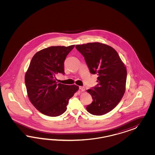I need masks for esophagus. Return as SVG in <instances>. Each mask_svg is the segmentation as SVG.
Returning a JSON list of instances; mask_svg holds the SVG:
<instances>
[{
    "label": "esophagus",
    "mask_w": 155,
    "mask_h": 155,
    "mask_svg": "<svg viewBox=\"0 0 155 155\" xmlns=\"http://www.w3.org/2000/svg\"><path fill=\"white\" fill-rule=\"evenodd\" d=\"M80 89L82 91H85V87L84 86H80Z\"/></svg>",
    "instance_id": "1"
}]
</instances>
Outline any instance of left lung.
<instances>
[{"instance_id":"left-lung-1","label":"left lung","mask_w":155,"mask_h":155,"mask_svg":"<svg viewBox=\"0 0 155 155\" xmlns=\"http://www.w3.org/2000/svg\"><path fill=\"white\" fill-rule=\"evenodd\" d=\"M91 74L98 75V84L87 90L93 101L86 107L92 115H102L115 108L126 91L127 69L117 52L101 42L77 45Z\"/></svg>"}]
</instances>
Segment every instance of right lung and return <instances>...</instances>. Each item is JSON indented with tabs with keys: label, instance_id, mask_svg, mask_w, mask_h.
Here are the masks:
<instances>
[{
	"label": "right lung",
	"instance_id": "1",
	"mask_svg": "<svg viewBox=\"0 0 155 155\" xmlns=\"http://www.w3.org/2000/svg\"><path fill=\"white\" fill-rule=\"evenodd\" d=\"M75 45L53 46L33 56L25 74L28 98L34 107L49 117L65 112L69 99L79 89L75 84H57L55 76L65 74L64 61Z\"/></svg>",
	"mask_w": 155,
	"mask_h": 155
}]
</instances>
